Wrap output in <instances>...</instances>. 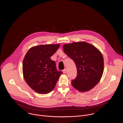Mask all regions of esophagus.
I'll use <instances>...</instances> for the list:
<instances>
[{
    "instance_id": "obj_1",
    "label": "esophagus",
    "mask_w": 123,
    "mask_h": 123,
    "mask_svg": "<svg viewBox=\"0 0 123 123\" xmlns=\"http://www.w3.org/2000/svg\"><path fill=\"white\" fill-rule=\"evenodd\" d=\"M63 73L64 74H66V73H67V69H66V68H65V69H64L63 70Z\"/></svg>"
}]
</instances>
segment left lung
Wrapping results in <instances>:
<instances>
[{
	"mask_svg": "<svg viewBox=\"0 0 123 123\" xmlns=\"http://www.w3.org/2000/svg\"><path fill=\"white\" fill-rule=\"evenodd\" d=\"M65 53L76 65L77 74L72 81V86L81 92L89 91L100 80L104 72V59L101 52L86 42H74L63 46Z\"/></svg>",
	"mask_w": 123,
	"mask_h": 123,
	"instance_id": "8db88e82",
	"label": "left lung"
}]
</instances>
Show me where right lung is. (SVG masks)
I'll return each instance as SVG.
<instances>
[{
	"label": "right lung",
	"mask_w": 123,
	"mask_h": 123,
	"mask_svg": "<svg viewBox=\"0 0 123 123\" xmlns=\"http://www.w3.org/2000/svg\"><path fill=\"white\" fill-rule=\"evenodd\" d=\"M60 44H47L31 48L23 61V74L28 85L35 92L47 94L53 90L62 74L55 61L50 59Z\"/></svg>",
	"instance_id": "1"
}]
</instances>
